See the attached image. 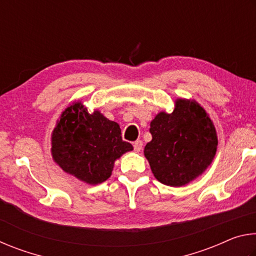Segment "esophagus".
I'll list each match as a JSON object with an SVG mask.
<instances>
[{
    "instance_id": "1",
    "label": "esophagus",
    "mask_w": 256,
    "mask_h": 256,
    "mask_svg": "<svg viewBox=\"0 0 256 256\" xmlns=\"http://www.w3.org/2000/svg\"><path fill=\"white\" fill-rule=\"evenodd\" d=\"M133 146H134V150L136 151V152H138V151L142 150V146H144V142H142L141 140H138L133 144Z\"/></svg>"
}]
</instances>
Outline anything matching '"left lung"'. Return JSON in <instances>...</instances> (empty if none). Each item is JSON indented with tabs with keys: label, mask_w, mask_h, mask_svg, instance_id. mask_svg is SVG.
<instances>
[{
	"label": "left lung",
	"mask_w": 256,
	"mask_h": 256,
	"mask_svg": "<svg viewBox=\"0 0 256 256\" xmlns=\"http://www.w3.org/2000/svg\"><path fill=\"white\" fill-rule=\"evenodd\" d=\"M152 140L144 156L160 183L183 186L196 180L214 160L218 146L214 125L196 100L177 99L170 114L160 112L150 123Z\"/></svg>",
	"instance_id": "obj_1"
}]
</instances>
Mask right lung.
Segmentation results:
<instances>
[{
  "label": "right lung",
  "instance_id": "1",
  "mask_svg": "<svg viewBox=\"0 0 256 256\" xmlns=\"http://www.w3.org/2000/svg\"><path fill=\"white\" fill-rule=\"evenodd\" d=\"M131 150L132 144L122 140L118 123L99 110L90 114L79 100L66 108L52 133L54 162L92 185L110 178L115 160Z\"/></svg>",
  "mask_w": 256,
  "mask_h": 256
}]
</instances>
